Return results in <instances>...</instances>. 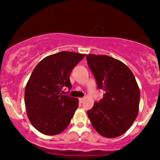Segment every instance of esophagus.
Returning a JSON list of instances; mask_svg holds the SVG:
<instances>
[{
  "instance_id": "34e87169",
  "label": "esophagus",
  "mask_w": 160,
  "mask_h": 160,
  "mask_svg": "<svg viewBox=\"0 0 160 160\" xmlns=\"http://www.w3.org/2000/svg\"><path fill=\"white\" fill-rule=\"evenodd\" d=\"M84 100H85V98H79V101H80V103H82V102H83Z\"/></svg>"
}]
</instances>
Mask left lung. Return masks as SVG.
<instances>
[{"instance_id": "left-lung-1", "label": "left lung", "mask_w": 160, "mask_h": 160, "mask_svg": "<svg viewBox=\"0 0 160 160\" xmlns=\"http://www.w3.org/2000/svg\"><path fill=\"white\" fill-rule=\"evenodd\" d=\"M86 60L98 88L104 91L87 111L91 123L103 137L122 135L138 113L140 90L135 76L124 63L105 55H86Z\"/></svg>"}]
</instances>
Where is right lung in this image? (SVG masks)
I'll return each instance as SVG.
<instances>
[{"label":"right lung","mask_w":160,"mask_h":160,"mask_svg":"<svg viewBox=\"0 0 160 160\" xmlns=\"http://www.w3.org/2000/svg\"><path fill=\"white\" fill-rule=\"evenodd\" d=\"M84 56L62 51L45 57L34 68L25 86V104L31 123L40 132L56 135L69 125L78 99L62 95V89H71L70 74Z\"/></svg>","instance_id":"right-lung-1"}]
</instances>
